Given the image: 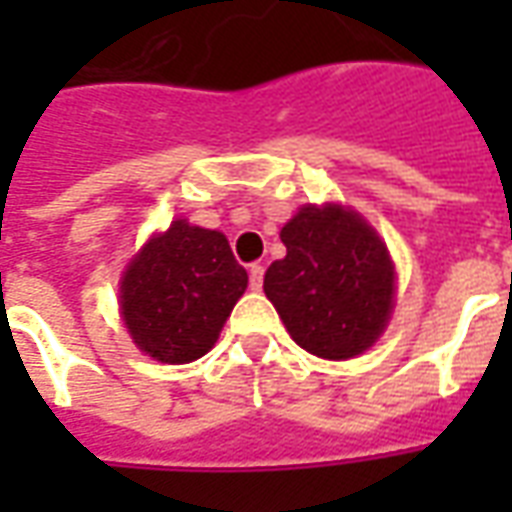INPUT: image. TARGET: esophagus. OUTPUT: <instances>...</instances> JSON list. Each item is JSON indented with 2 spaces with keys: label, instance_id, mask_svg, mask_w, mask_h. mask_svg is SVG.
Masks as SVG:
<instances>
[{
  "label": "esophagus",
  "instance_id": "esophagus-1",
  "mask_svg": "<svg viewBox=\"0 0 512 512\" xmlns=\"http://www.w3.org/2000/svg\"><path fill=\"white\" fill-rule=\"evenodd\" d=\"M263 274H266V268L255 263V266H249V288L260 290L263 288Z\"/></svg>",
  "mask_w": 512,
  "mask_h": 512
}]
</instances>
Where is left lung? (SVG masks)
<instances>
[{
  "instance_id": "obj_1",
  "label": "left lung",
  "mask_w": 512,
  "mask_h": 512,
  "mask_svg": "<svg viewBox=\"0 0 512 512\" xmlns=\"http://www.w3.org/2000/svg\"><path fill=\"white\" fill-rule=\"evenodd\" d=\"M288 255L263 279L290 337L321 359H351L392 315L395 266L370 224L343 205H304L285 227Z\"/></svg>"
}]
</instances>
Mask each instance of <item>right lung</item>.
I'll return each instance as SVG.
<instances>
[{"label":"right lung","instance_id":"obj_1","mask_svg":"<svg viewBox=\"0 0 512 512\" xmlns=\"http://www.w3.org/2000/svg\"><path fill=\"white\" fill-rule=\"evenodd\" d=\"M246 282V268L219 230L178 219L123 271L120 312L139 351L164 365H186L219 340Z\"/></svg>","mask_w":512,"mask_h":512}]
</instances>
